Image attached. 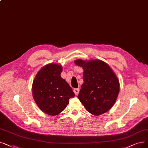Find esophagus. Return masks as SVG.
I'll list each match as a JSON object with an SVG mask.
<instances>
[{
    "label": "esophagus",
    "instance_id": "esophagus-1",
    "mask_svg": "<svg viewBox=\"0 0 148 148\" xmlns=\"http://www.w3.org/2000/svg\"><path fill=\"white\" fill-rule=\"evenodd\" d=\"M73 91H74V92L75 93V95H78L80 89L79 88H75V89H74Z\"/></svg>",
    "mask_w": 148,
    "mask_h": 148
}]
</instances>
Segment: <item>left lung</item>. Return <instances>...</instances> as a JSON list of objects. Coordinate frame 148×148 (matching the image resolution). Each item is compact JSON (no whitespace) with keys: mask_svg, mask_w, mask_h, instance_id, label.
<instances>
[{"mask_svg":"<svg viewBox=\"0 0 148 148\" xmlns=\"http://www.w3.org/2000/svg\"><path fill=\"white\" fill-rule=\"evenodd\" d=\"M82 67L83 83L77 96L87 111L100 115L108 111L116 101L120 83L113 70L101 60L74 61Z\"/></svg>","mask_w":148,"mask_h":148,"instance_id":"1","label":"left lung"}]
</instances>
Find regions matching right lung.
Here are the masks:
<instances>
[{
  "label": "right lung",
  "mask_w": 148,
  "mask_h": 148,
  "mask_svg": "<svg viewBox=\"0 0 148 148\" xmlns=\"http://www.w3.org/2000/svg\"><path fill=\"white\" fill-rule=\"evenodd\" d=\"M61 65L49 63L42 67L36 74L32 85L36 103L41 111L49 115L62 112L75 94L68 83L62 79Z\"/></svg>",
  "instance_id": "1"
}]
</instances>
